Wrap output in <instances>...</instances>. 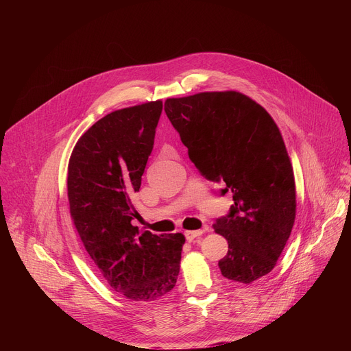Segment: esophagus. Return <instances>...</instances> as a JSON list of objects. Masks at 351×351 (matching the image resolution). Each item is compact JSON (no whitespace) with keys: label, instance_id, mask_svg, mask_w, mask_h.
<instances>
[{"label":"esophagus","instance_id":"1","mask_svg":"<svg viewBox=\"0 0 351 351\" xmlns=\"http://www.w3.org/2000/svg\"><path fill=\"white\" fill-rule=\"evenodd\" d=\"M204 232H206V229H203V230H186V232H184V236H186V240H187V241H193L194 239L202 236Z\"/></svg>","mask_w":351,"mask_h":351}]
</instances>
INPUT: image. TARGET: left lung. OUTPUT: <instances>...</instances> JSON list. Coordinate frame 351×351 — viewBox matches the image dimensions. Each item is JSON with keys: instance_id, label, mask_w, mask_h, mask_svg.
<instances>
[{"instance_id": "left-lung-1", "label": "left lung", "mask_w": 351, "mask_h": 351, "mask_svg": "<svg viewBox=\"0 0 351 351\" xmlns=\"http://www.w3.org/2000/svg\"><path fill=\"white\" fill-rule=\"evenodd\" d=\"M165 112L199 173L233 194L229 214L214 223L229 244L221 274L237 283L269 274L295 218L293 168L276 123L237 91L168 98Z\"/></svg>"}]
</instances>
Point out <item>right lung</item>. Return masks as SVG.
<instances>
[{
    "instance_id": "obj_1",
    "label": "right lung",
    "mask_w": 351,
    "mask_h": 351,
    "mask_svg": "<svg viewBox=\"0 0 351 351\" xmlns=\"http://www.w3.org/2000/svg\"><path fill=\"white\" fill-rule=\"evenodd\" d=\"M162 101L114 111L76 143L68 167L71 217L108 285L133 302H154L176 285L182 233L141 234L132 195L153 152Z\"/></svg>"
}]
</instances>
